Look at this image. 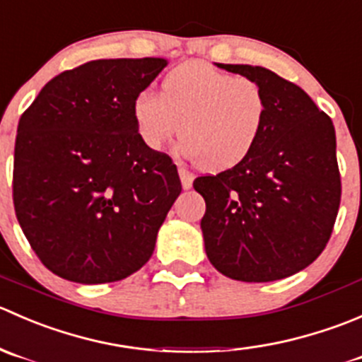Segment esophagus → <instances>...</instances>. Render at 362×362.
<instances>
[{
	"instance_id": "34e87169",
	"label": "esophagus",
	"mask_w": 362,
	"mask_h": 362,
	"mask_svg": "<svg viewBox=\"0 0 362 362\" xmlns=\"http://www.w3.org/2000/svg\"><path fill=\"white\" fill-rule=\"evenodd\" d=\"M180 177H181V185H182V188H185V189H189V188H192V185H193V176H192V174L188 173V170L180 169Z\"/></svg>"
}]
</instances>
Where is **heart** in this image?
<instances>
[{
	"mask_svg": "<svg viewBox=\"0 0 362 362\" xmlns=\"http://www.w3.org/2000/svg\"><path fill=\"white\" fill-rule=\"evenodd\" d=\"M269 114L267 93L255 78L235 77L202 61L165 75L162 95L144 89L132 117L146 148L162 149L181 132V155L206 170H227L255 149Z\"/></svg>",
	"mask_w": 362,
	"mask_h": 362,
	"instance_id": "b5f03b06",
	"label": "heart"
}]
</instances>
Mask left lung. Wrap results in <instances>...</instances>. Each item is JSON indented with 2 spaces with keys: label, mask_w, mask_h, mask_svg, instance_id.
Here are the masks:
<instances>
[{
  "label": "left lung",
  "mask_w": 362,
  "mask_h": 362,
  "mask_svg": "<svg viewBox=\"0 0 362 362\" xmlns=\"http://www.w3.org/2000/svg\"><path fill=\"white\" fill-rule=\"evenodd\" d=\"M216 66L255 78L269 114L248 158L193 181L206 200L200 228L207 259L232 280H281L310 266L331 238L341 197L334 127L299 86L274 71Z\"/></svg>",
  "instance_id": "8db88e82"
}]
</instances>
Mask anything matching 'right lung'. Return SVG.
<instances>
[{
	"label": "right lung",
	"mask_w": 362,
	"mask_h": 362,
	"mask_svg": "<svg viewBox=\"0 0 362 362\" xmlns=\"http://www.w3.org/2000/svg\"><path fill=\"white\" fill-rule=\"evenodd\" d=\"M165 58L96 59L56 75L21 116L13 206L49 271L84 285L141 269L181 193L173 160L146 148L132 103Z\"/></svg>",
	"instance_id": "add662e5"
}]
</instances>
